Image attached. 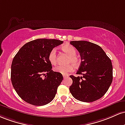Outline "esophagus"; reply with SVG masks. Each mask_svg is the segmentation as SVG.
<instances>
[{
	"mask_svg": "<svg viewBox=\"0 0 125 125\" xmlns=\"http://www.w3.org/2000/svg\"><path fill=\"white\" fill-rule=\"evenodd\" d=\"M68 75H63V77H64V79H65V78H68Z\"/></svg>",
	"mask_w": 125,
	"mask_h": 125,
	"instance_id": "34e87169",
	"label": "esophagus"
}]
</instances>
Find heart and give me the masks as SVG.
Returning a JSON list of instances; mask_svg holds the SVG:
<instances>
[{
	"label": "heart",
	"instance_id": "1",
	"mask_svg": "<svg viewBox=\"0 0 125 125\" xmlns=\"http://www.w3.org/2000/svg\"><path fill=\"white\" fill-rule=\"evenodd\" d=\"M61 49L64 52H65L69 55V57L67 60V63L69 64V63H71V64L64 65H58V66L55 67L54 70L55 72L63 74V75H67L69 73L73 71L74 65L77 67L80 65V61L75 56L77 52L76 50L73 46L71 45H65L62 46ZM48 60L52 65L57 64V51H56L55 48L52 49L51 51L50 52L48 55Z\"/></svg>",
	"mask_w": 125,
	"mask_h": 125
}]
</instances>
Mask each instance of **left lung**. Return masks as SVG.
I'll return each mask as SVG.
<instances>
[{
    "mask_svg": "<svg viewBox=\"0 0 125 125\" xmlns=\"http://www.w3.org/2000/svg\"><path fill=\"white\" fill-rule=\"evenodd\" d=\"M79 52L81 62L77 74L70 75L73 84L70 93L77 100L93 102L102 97L113 80V67L110 59L98 45L85 41L70 42Z\"/></svg>",
    "mask_w": 125,
    "mask_h": 125,
    "instance_id": "8db88e82",
    "label": "left lung"
}]
</instances>
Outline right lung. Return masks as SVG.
<instances>
[{
  "label": "right lung",
  "mask_w": 125,
  "mask_h": 125,
  "mask_svg": "<svg viewBox=\"0 0 125 125\" xmlns=\"http://www.w3.org/2000/svg\"><path fill=\"white\" fill-rule=\"evenodd\" d=\"M62 41L37 39L25 44L11 65V81L22 100L34 106H44L55 97L62 75L52 70L48 55Z\"/></svg>",
  "instance_id": "obj_1"
}]
</instances>
